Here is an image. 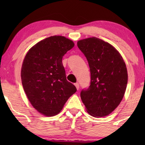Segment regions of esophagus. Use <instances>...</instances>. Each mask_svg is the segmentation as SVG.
<instances>
[{
	"label": "esophagus",
	"instance_id": "esophagus-1",
	"mask_svg": "<svg viewBox=\"0 0 145 145\" xmlns=\"http://www.w3.org/2000/svg\"><path fill=\"white\" fill-rule=\"evenodd\" d=\"M74 86H76V88L77 90H78V89H79V84H78V82L74 83Z\"/></svg>",
	"mask_w": 145,
	"mask_h": 145
}]
</instances>
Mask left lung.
<instances>
[{
	"mask_svg": "<svg viewBox=\"0 0 145 145\" xmlns=\"http://www.w3.org/2000/svg\"><path fill=\"white\" fill-rule=\"evenodd\" d=\"M77 45L90 71V85L81 91V100L91 116H108L119 106L125 92V63L120 53L102 39L89 37L78 41Z\"/></svg>",
	"mask_w": 145,
	"mask_h": 145,
	"instance_id": "8db88e82",
	"label": "left lung"
}]
</instances>
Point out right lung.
<instances>
[{
  "instance_id": "add662e5",
  "label": "right lung",
  "mask_w": 145,
  "mask_h": 145,
  "mask_svg": "<svg viewBox=\"0 0 145 145\" xmlns=\"http://www.w3.org/2000/svg\"><path fill=\"white\" fill-rule=\"evenodd\" d=\"M72 41L60 35L36 43L24 59L21 78L31 104L45 116H56L68 99L76 92L67 81L62 59L74 47Z\"/></svg>"
}]
</instances>
